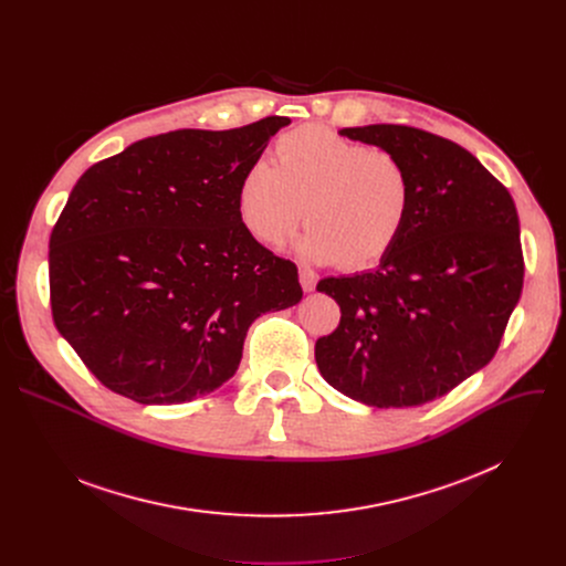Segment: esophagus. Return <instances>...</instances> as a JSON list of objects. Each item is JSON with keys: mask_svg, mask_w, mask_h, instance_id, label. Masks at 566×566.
I'll use <instances>...</instances> for the list:
<instances>
[{"mask_svg": "<svg viewBox=\"0 0 566 566\" xmlns=\"http://www.w3.org/2000/svg\"><path fill=\"white\" fill-rule=\"evenodd\" d=\"M300 284H302V289H304L306 293L313 291L315 284H317V273L311 271V269H300Z\"/></svg>", "mask_w": 566, "mask_h": 566, "instance_id": "34e87169", "label": "esophagus"}]
</instances>
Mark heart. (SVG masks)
Listing matches in <instances>:
<instances>
[{
    "label": "heart",
    "mask_w": 566,
    "mask_h": 566,
    "mask_svg": "<svg viewBox=\"0 0 566 566\" xmlns=\"http://www.w3.org/2000/svg\"><path fill=\"white\" fill-rule=\"evenodd\" d=\"M273 160L253 164L237 188L239 219L260 244H282L306 217L295 241L304 260L367 269L406 232L415 190L396 154L302 125L275 143Z\"/></svg>",
    "instance_id": "b5f03b06"
}]
</instances>
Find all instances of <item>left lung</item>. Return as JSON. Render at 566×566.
<instances>
[{
    "label": "left lung",
    "instance_id": "left-lung-1",
    "mask_svg": "<svg viewBox=\"0 0 566 566\" xmlns=\"http://www.w3.org/2000/svg\"><path fill=\"white\" fill-rule=\"evenodd\" d=\"M396 154L412 179L406 232L378 269L325 277L340 325L315 343L334 389L371 408L430 402L495 356L520 302L524 258L511 192L476 156L406 125L338 132Z\"/></svg>",
    "mask_w": 566,
    "mask_h": 566
}]
</instances>
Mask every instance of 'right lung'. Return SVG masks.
<instances>
[{"label":"right lung","mask_w":566,"mask_h":566,"mask_svg":"<svg viewBox=\"0 0 566 566\" xmlns=\"http://www.w3.org/2000/svg\"><path fill=\"white\" fill-rule=\"evenodd\" d=\"M289 123L149 136L77 179L49 241L51 311L105 387L143 406L210 394L253 322L302 300L295 264L237 212L241 177Z\"/></svg>","instance_id":"1"}]
</instances>
